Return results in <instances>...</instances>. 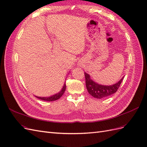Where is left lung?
I'll list each match as a JSON object with an SVG mask.
<instances>
[{"label":"left lung","mask_w":147,"mask_h":147,"mask_svg":"<svg viewBox=\"0 0 147 147\" xmlns=\"http://www.w3.org/2000/svg\"><path fill=\"white\" fill-rule=\"evenodd\" d=\"M84 76H85L86 86L88 92L92 97L97 99L105 98V97L111 96L116 92L119 88L124 78L123 77L118 83L113 84V85L104 86L99 84L92 81L90 78V75L86 73H84Z\"/></svg>","instance_id":"obj_1"}]
</instances>
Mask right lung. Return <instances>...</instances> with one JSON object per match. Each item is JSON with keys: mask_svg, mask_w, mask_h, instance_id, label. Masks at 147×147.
I'll use <instances>...</instances> for the list:
<instances>
[{"mask_svg": "<svg viewBox=\"0 0 147 147\" xmlns=\"http://www.w3.org/2000/svg\"><path fill=\"white\" fill-rule=\"evenodd\" d=\"M65 88H66V85L65 84H64L63 86V88H62L61 91L59 92V93H57V94L53 95V96H51V97H38V96H36V97H37L38 99H41L42 100H45V101H54V100H57L59 99L60 97L63 95V94L64 93L65 91Z\"/></svg>", "mask_w": 147, "mask_h": 147, "instance_id": "add662e5", "label": "right lung"}]
</instances>
